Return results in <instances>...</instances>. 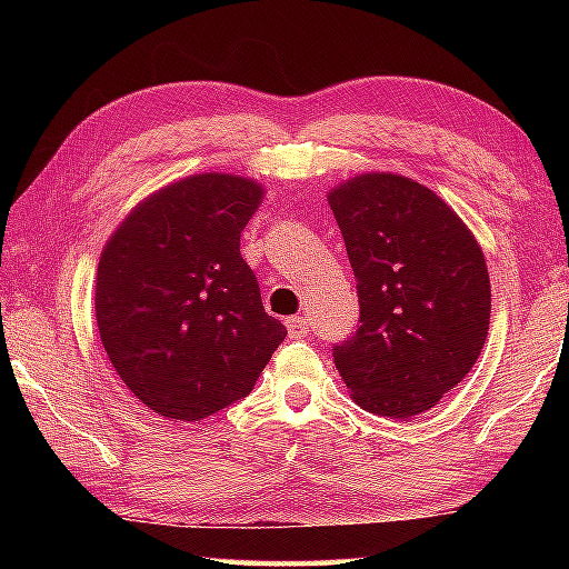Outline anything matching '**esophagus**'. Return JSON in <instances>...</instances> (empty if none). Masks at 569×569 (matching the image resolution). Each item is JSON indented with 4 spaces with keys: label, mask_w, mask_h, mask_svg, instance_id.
<instances>
[{
    "label": "esophagus",
    "mask_w": 569,
    "mask_h": 569,
    "mask_svg": "<svg viewBox=\"0 0 569 569\" xmlns=\"http://www.w3.org/2000/svg\"><path fill=\"white\" fill-rule=\"evenodd\" d=\"M286 329L291 339H303V336L308 333V321L303 319V316H288Z\"/></svg>",
    "instance_id": "obj_1"
}]
</instances>
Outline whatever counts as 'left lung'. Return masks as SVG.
I'll use <instances>...</instances> for the list:
<instances>
[{"mask_svg": "<svg viewBox=\"0 0 569 569\" xmlns=\"http://www.w3.org/2000/svg\"><path fill=\"white\" fill-rule=\"evenodd\" d=\"M359 293V326L333 363L361 409L411 419L467 377L489 331L481 248L445 200L391 172L329 192Z\"/></svg>", "mask_w": 569, "mask_h": 569, "instance_id": "8db88e82", "label": "left lung"}]
</instances>
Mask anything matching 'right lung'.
<instances>
[{
  "instance_id": "right-lung-1",
  "label": "right lung",
  "mask_w": 569,
  "mask_h": 569,
  "mask_svg": "<svg viewBox=\"0 0 569 569\" xmlns=\"http://www.w3.org/2000/svg\"><path fill=\"white\" fill-rule=\"evenodd\" d=\"M253 180L206 172L158 190L102 250L94 313L128 389L172 421H200L253 391L286 326L266 313L240 233Z\"/></svg>"
}]
</instances>
